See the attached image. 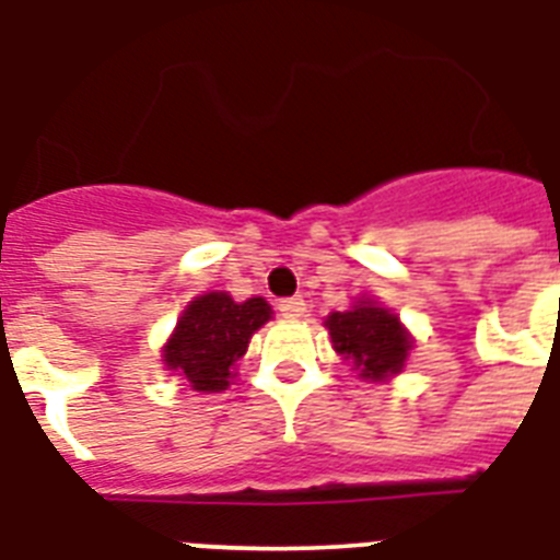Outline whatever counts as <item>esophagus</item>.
Here are the masks:
<instances>
[{"label":"esophagus","mask_w":560,"mask_h":560,"mask_svg":"<svg viewBox=\"0 0 560 560\" xmlns=\"http://www.w3.org/2000/svg\"><path fill=\"white\" fill-rule=\"evenodd\" d=\"M279 311H281V316H284V319H302L307 307H304V299L293 295V299H281Z\"/></svg>","instance_id":"1"}]
</instances>
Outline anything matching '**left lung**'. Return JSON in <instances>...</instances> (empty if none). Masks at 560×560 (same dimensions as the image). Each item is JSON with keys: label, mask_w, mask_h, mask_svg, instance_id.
I'll list each match as a JSON object with an SVG mask.
<instances>
[{"label": "left lung", "mask_w": 560, "mask_h": 560, "mask_svg": "<svg viewBox=\"0 0 560 560\" xmlns=\"http://www.w3.org/2000/svg\"><path fill=\"white\" fill-rule=\"evenodd\" d=\"M327 330L336 353L351 359L365 380H385L402 371L411 339L394 313L374 302H359L353 311L330 313Z\"/></svg>", "instance_id": "1"}]
</instances>
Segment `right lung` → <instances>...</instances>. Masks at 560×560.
Masks as SVG:
<instances>
[{
	"label": "right lung",
	"instance_id": "1",
	"mask_svg": "<svg viewBox=\"0 0 560 560\" xmlns=\"http://www.w3.org/2000/svg\"><path fill=\"white\" fill-rule=\"evenodd\" d=\"M270 319L265 299L233 302L226 293L198 295L175 334L163 348L170 371L184 374L195 390H224L233 376V365L247 351L249 336Z\"/></svg>",
	"mask_w": 560,
	"mask_h": 560
}]
</instances>
